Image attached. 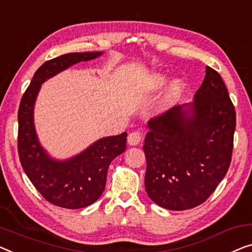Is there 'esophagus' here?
Here are the masks:
<instances>
[{"label": "esophagus", "instance_id": "34e87169", "mask_svg": "<svg viewBox=\"0 0 252 252\" xmlns=\"http://www.w3.org/2000/svg\"><path fill=\"white\" fill-rule=\"evenodd\" d=\"M141 134L134 131V132H131L129 136H127V144L130 146H137L139 142L141 141Z\"/></svg>", "mask_w": 252, "mask_h": 252}]
</instances>
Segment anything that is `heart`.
Here are the masks:
<instances>
[{
	"label": "heart",
	"instance_id": "obj_1",
	"mask_svg": "<svg viewBox=\"0 0 252 252\" xmlns=\"http://www.w3.org/2000/svg\"><path fill=\"white\" fill-rule=\"evenodd\" d=\"M165 82V78L160 74H155L153 77L152 81H150V88L152 89H157L159 88ZM182 92V84L181 81L179 80H174L172 81L170 86H168L167 89L165 90L164 95L162 98H160L159 103H158V111L159 112H164L170 108L172 105H173L176 100L179 99L180 94Z\"/></svg>",
	"mask_w": 252,
	"mask_h": 252
}]
</instances>
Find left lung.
<instances>
[{"instance_id": "1", "label": "left lung", "mask_w": 252, "mask_h": 252, "mask_svg": "<svg viewBox=\"0 0 252 252\" xmlns=\"http://www.w3.org/2000/svg\"><path fill=\"white\" fill-rule=\"evenodd\" d=\"M148 129L142 148L149 198L170 210L207 200L230 166L235 130L234 106L220 73L206 66L193 102L152 119Z\"/></svg>"}]
</instances>
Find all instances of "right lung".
Masks as SVG:
<instances>
[{"label": "right lung", "mask_w": 252, "mask_h": 252, "mask_svg": "<svg viewBox=\"0 0 252 252\" xmlns=\"http://www.w3.org/2000/svg\"><path fill=\"white\" fill-rule=\"evenodd\" d=\"M102 54L103 52L69 53L46 61L33 74L19 106L18 152L22 168L48 202L63 208L87 207L102 196L108 166L126 150L127 133L100 138L70 158L55 159L37 137L33 108L40 87L47 79Z\"/></svg>", "instance_id": "right-lung-1"}]
</instances>
